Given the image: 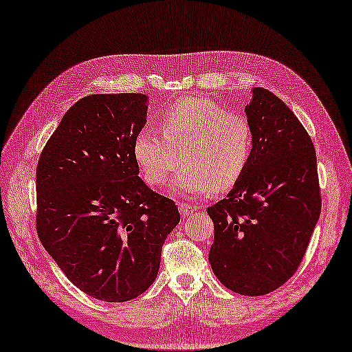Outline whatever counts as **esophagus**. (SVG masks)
Listing matches in <instances>:
<instances>
[{"instance_id": "esophagus-1", "label": "esophagus", "mask_w": 352, "mask_h": 352, "mask_svg": "<svg viewBox=\"0 0 352 352\" xmlns=\"http://www.w3.org/2000/svg\"><path fill=\"white\" fill-rule=\"evenodd\" d=\"M196 211V206L190 205V204H182L179 205V214L183 215V217H188V215H192Z\"/></svg>"}]
</instances>
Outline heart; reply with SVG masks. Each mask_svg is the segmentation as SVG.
<instances>
[{"label": "heart", "instance_id": "obj_1", "mask_svg": "<svg viewBox=\"0 0 352 352\" xmlns=\"http://www.w3.org/2000/svg\"><path fill=\"white\" fill-rule=\"evenodd\" d=\"M162 132L141 129L133 157L151 186H162L184 162L174 184L190 195L226 192L244 175L253 155L254 135L245 116L208 98H184L157 114ZM182 157L179 158V155Z\"/></svg>", "mask_w": 352, "mask_h": 352}]
</instances>
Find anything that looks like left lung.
<instances>
[{
  "mask_svg": "<svg viewBox=\"0 0 352 352\" xmlns=\"http://www.w3.org/2000/svg\"><path fill=\"white\" fill-rule=\"evenodd\" d=\"M254 146L244 175L208 208L212 272L229 290L263 296L302 263L321 212L317 156L306 129L281 99L254 87L245 107Z\"/></svg>",
  "mask_w": 352,
  "mask_h": 352,
  "instance_id": "obj_1",
  "label": "left lung"
}]
</instances>
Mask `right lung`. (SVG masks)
<instances>
[{"label": "right lung", "instance_id": "obj_1", "mask_svg": "<svg viewBox=\"0 0 352 352\" xmlns=\"http://www.w3.org/2000/svg\"><path fill=\"white\" fill-rule=\"evenodd\" d=\"M146 122V95L85 96L38 159V238L69 281L98 300L146 292L179 223L175 202L138 177L132 146Z\"/></svg>", "mask_w": 352, "mask_h": 352}]
</instances>
